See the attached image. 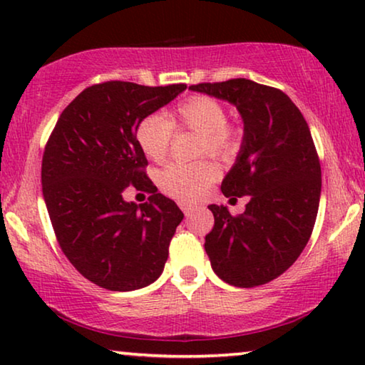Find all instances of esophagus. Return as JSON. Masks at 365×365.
<instances>
[{"instance_id": "34e87169", "label": "esophagus", "mask_w": 365, "mask_h": 365, "mask_svg": "<svg viewBox=\"0 0 365 365\" xmlns=\"http://www.w3.org/2000/svg\"><path fill=\"white\" fill-rule=\"evenodd\" d=\"M179 207L182 209V212H184V216H191V214L194 212V211H197V206L196 204H191V202H184V201H181L179 202Z\"/></svg>"}]
</instances>
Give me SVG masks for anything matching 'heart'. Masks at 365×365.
Returning a JSON list of instances; mask_svg holds the SVG:
<instances>
[{"label":"heart","instance_id":"heart-1","mask_svg":"<svg viewBox=\"0 0 365 365\" xmlns=\"http://www.w3.org/2000/svg\"><path fill=\"white\" fill-rule=\"evenodd\" d=\"M226 109L216 99L209 96H192L179 103L169 119L161 114H149L136 128L139 148L153 161H163L168 156L173 139V124L192 129L202 134V151L212 154H227L236 146L232 129L226 126ZM216 178V168L207 161L192 164L171 163L161 173L159 182L169 196L192 201L209 187Z\"/></svg>","mask_w":365,"mask_h":365}]
</instances>
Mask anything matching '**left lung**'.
<instances>
[{"label": "left lung", "instance_id": "8db88e82", "mask_svg": "<svg viewBox=\"0 0 365 365\" xmlns=\"http://www.w3.org/2000/svg\"><path fill=\"white\" fill-rule=\"evenodd\" d=\"M191 91L227 101L241 114L242 143L222 179L226 197L249 196L246 211L207 206L212 271L236 287L266 284L296 262L311 237L321 199V164L309 126L291 98L246 78L201 83Z\"/></svg>", "mask_w": 365, "mask_h": 365}]
</instances>
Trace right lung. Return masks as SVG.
<instances>
[{
  "label": "right lung",
  "instance_id": "add662e5",
  "mask_svg": "<svg viewBox=\"0 0 365 365\" xmlns=\"http://www.w3.org/2000/svg\"><path fill=\"white\" fill-rule=\"evenodd\" d=\"M186 88L94 84L69 103L46 144L41 184L54 234L69 262L99 287L136 291L164 271L184 214L144 173L136 128ZM128 185L151 192L148 202H124Z\"/></svg>",
  "mask_w": 365,
  "mask_h": 365
}]
</instances>
